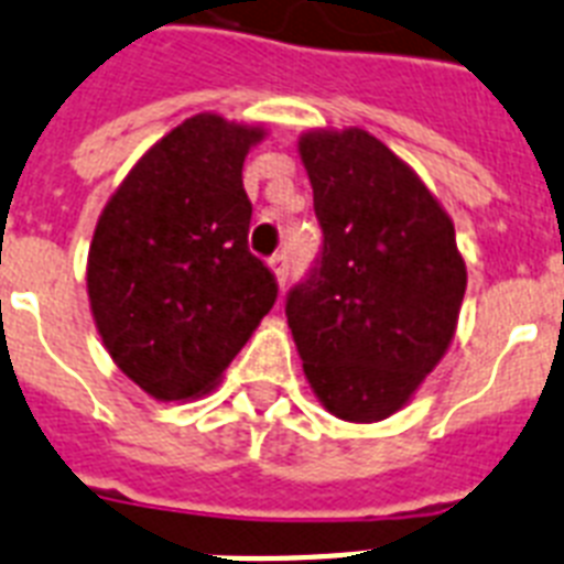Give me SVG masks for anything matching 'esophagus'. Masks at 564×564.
Here are the masks:
<instances>
[{
	"label": "esophagus",
	"mask_w": 564,
	"mask_h": 564,
	"mask_svg": "<svg viewBox=\"0 0 564 564\" xmlns=\"http://www.w3.org/2000/svg\"><path fill=\"white\" fill-rule=\"evenodd\" d=\"M269 263H272V269H274V274H278V283H286V278H290V251H278V254H274L272 260H269Z\"/></svg>",
	"instance_id": "34e87169"
}]
</instances>
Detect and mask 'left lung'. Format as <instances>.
Masks as SVG:
<instances>
[{"instance_id":"left-lung-1","label":"left lung","mask_w":564,"mask_h":564,"mask_svg":"<svg viewBox=\"0 0 564 564\" xmlns=\"http://www.w3.org/2000/svg\"><path fill=\"white\" fill-rule=\"evenodd\" d=\"M322 251L286 295L318 400L377 423L409 402L455 336L466 292L455 226L429 187L365 130L306 132Z\"/></svg>"}]
</instances>
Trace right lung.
<instances>
[{
  "instance_id": "obj_1",
  "label": "right lung",
  "mask_w": 564,
  "mask_h": 564,
  "mask_svg": "<svg viewBox=\"0 0 564 564\" xmlns=\"http://www.w3.org/2000/svg\"><path fill=\"white\" fill-rule=\"evenodd\" d=\"M260 127L194 116L123 178L89 249L91 315L118 368L155 400L205 393L278 301L249 251L242 162Z\"/></svg>"
}]
</instances>
